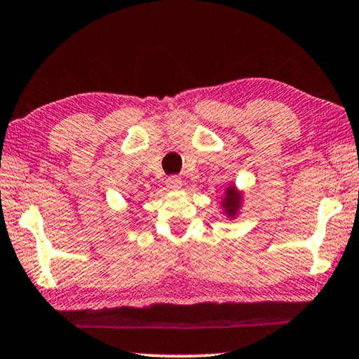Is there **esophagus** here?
<instances>
[{"label":"esophagus","mask_w":359,"mask_h":359,"mask_svg":"<svg viewBox=\"0 0 359 359\" xmlns=\"http://www.w3.org/2000/svg\"><path fill=\"white\" fill-rule=\"evenodd\" d=\"M165 185H168V189L170 190H177L182 185V179L179 175H170V177L165 179Z\"/></svg>","instance_id":"34e87169"}]
</instances>
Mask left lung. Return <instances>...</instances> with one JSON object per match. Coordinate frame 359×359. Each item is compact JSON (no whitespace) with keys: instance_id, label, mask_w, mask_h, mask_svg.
<instances>
[{"instance_id":"8db88e82","label":"left lung","mask_w":359,"mask_h":359,"mask_svg":"<svg viewBox=\"0 0 359 359\" xmlns=\"http://www.w3.org/2000/svg\"><path fill=\"white\" fill-rule=\"evenodd\" d=\"M239 206H241V195L237 194L234 187H229V189L226 190V196L223 198L224 213L228 215L229 218H234L237 210H239Z\"/></svg>"}]
</instances>
